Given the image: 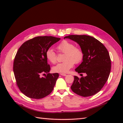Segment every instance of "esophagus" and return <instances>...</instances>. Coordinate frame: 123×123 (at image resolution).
<instances>
[{
  "mask_svg": "<svg viewBox=\"0 0 123 123\" xmlns=\"http://www.w3.org/2000/svg\"><path fill=\"white\" fill-rule=\"evenodd\" d=\"M60 75H62V76H66V75H67V74H64V73H60Z\"/></svg>",
  "mask_w": 123,
  "mask_h": 123,
  "instance_id": "obj_1",
  "label": "esophagus"
}]
</instances>
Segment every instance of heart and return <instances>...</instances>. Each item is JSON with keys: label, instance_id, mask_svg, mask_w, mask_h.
Returning a JSON list of instances; mask_svg holds the SVG:
<instances>
[{"label": "heart", "instance_id": "1", "mask_svg": "<svg viewBox=\"0 0 123 123\" xmlns=\"http://www.w3.org/2000/svg\"><path fill=\"white\" fill-rule=\"evenodd\" d=\"M57 48L59 51L65 53V55L63 58L64 62L53 67L52 70L54 72L61 73L67 72L73 67L74 62L79 64L83 60L84 54L82 50L75 47L74 44L69 41H62L58 44ZM46 56L52 64H54L56 62V55L52 48H49L47 50Z\"/></svg>", "mask_w": 123, "mask_h": 123}]
</instances>
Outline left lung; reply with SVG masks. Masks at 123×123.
<instances>
[{
    "instance_id": "obj_1",
    "label": "left lung",
    "mask_w": 123,
    "mask_h": 123,
    "mask_svg": "<svg viewBox=\"0 0 123 123\" xmlns=\"http://www.w3.org/2000/svg\"><path fill=\"white\" fill-rule=\"evenodd\" d=\"M65 38L79 44L84 57L83 62L75 70L79 73L87 74L80 79L74 76L71 90L83 97L95 94L101 90L109 76L111 60L108 51L103 43L90 36L71 35Z\"/></svg>"
}]
</instances>
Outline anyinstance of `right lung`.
<instances>
[{
	"mask_svg": "<svg viewBox=\"0 0 123 123\" xmlns=\"http://www.w3.org/2000/svg\"><path fill=\"white\" fill-rule=\"evenodd\" d=\"M60 39L53 36L36 37L24 43L18 49L13 71L18 88L28 98L40 99L53 91L59 74L49 73L51 69L46 52ZM43 73L47 75L41 77Z\"/></svg>",
	"mask_w": 123,
	"mask_h": 123,
	"instance_id": "right-lung-1",
	"label": "right lung"
}]
</instances>
